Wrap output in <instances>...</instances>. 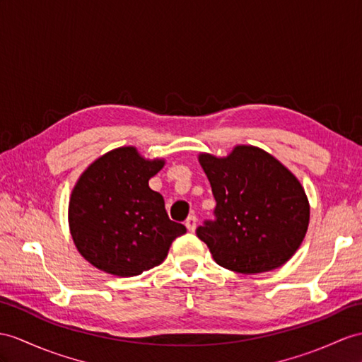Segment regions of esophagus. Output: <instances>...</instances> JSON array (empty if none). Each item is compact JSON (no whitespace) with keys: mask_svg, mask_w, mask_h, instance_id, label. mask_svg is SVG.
<instances>
[{"mask_svg":"<svg viewBox=\"0 0 362 362\" xmlns=\"http://www.w3.org/2000/svg\"><path fill=\"white\" fill-rule=\"evenodd\" d=\"M186 227L189 228V232H193L197 228V216L195 215H190L186 219Z\"/></svg>","mask_w":362,"mask_h":362,"instance_id":"esophagus-1","label":"esophagus"}]
</instances>
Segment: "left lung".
Segmentation results:
<instances>
[{"label": "left lung", "mask_w": 362, "mask_h": 362, "mask_svg": "<svg viewBox=\"0 0 362 362\" xmlns=\"http://www.w3.org/2000/svg\"><path fill=\"white\" fill-rule=\"evenodd\" d=\"M216 201L197 227L221 267L261 273L281 267L301 245L310 207L301 184L267 152L238 146L227 158L201 155Z\"/></svg>", "instance_id": "left-lung-1"}]
</instances>
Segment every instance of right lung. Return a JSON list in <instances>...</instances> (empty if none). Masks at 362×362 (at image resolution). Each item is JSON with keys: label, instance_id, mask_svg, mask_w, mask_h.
<instances>
[{"label": "right lung", "instance_id": "right-lung-1", "mask_svg": "<svg viewBox=\"0 0 362 362\" xmlns=\"http://www.w3.org/2000/svg\"><path fill=\"white\" fill-rule=\"evenodd\" d=\"M164 161H146L134 147L98 158L72 192L70 233L92 266L117 276H135L158 266L175 238L187 228L169 218L148 180Z\"/></svg>", "mask_w": 362, "mask_h": 362}]
</instances>
